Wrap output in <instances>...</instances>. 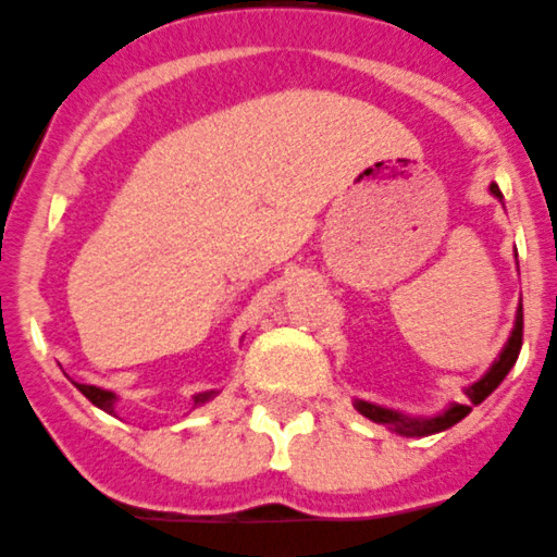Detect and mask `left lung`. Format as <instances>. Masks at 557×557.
<instances>
[{
    "label": "left lung",
    "instance_id": "8db88e82",
    "mask_svg": "<svg viewBox=\"0 0 557 557\" xmlns=\"http://www.w3.org/2000/svg\"><path fill=\"white\" fill-rule=\"evenodd\" d=\"M488 191L494 194L499 202H503V191L497 188V183H491ZM522 324H524L522 322V302H519V308H516L513 330H510L508 341H505V347L499 349V355L494 358V363L488 366V372H485L478 383L466 385L463 403H449L447 408L441 410V413H433V416H410V413H403V410L366 403V399H355V410H358V413H363L366 419H372V422L385 424V428L394 430V433L405 435V438H424V435L449 430L453 424H458L460 419H466V416L472 413L474 405L483 403L491 391L497 388V385L508 377V372L513 369L516 358H519V349H522Z\"/></svg>",
    "mask_w": 557,
    "mask_h": 557
}]
</instances>
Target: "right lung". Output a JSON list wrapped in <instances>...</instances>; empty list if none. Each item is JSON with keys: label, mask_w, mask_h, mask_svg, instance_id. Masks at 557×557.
Returning <instances> with one entry per match:
<instances>
[{"label": "right lung", "mask_w": 557, "mask_h": 557, "mask_svg": "<svg viewBox=\"0 0 557 557\" xmlns=\"http://www.w3.org/2000/svg\"><path fill=\"white\" fill-rule=\"evenodd\" d=\"M77 388L83 391L85 397L91 399V403L97 405L99 410H104V413H110V416H116V403H119L116 391L99 388V385H85V383H77ZM216 394H219V391H199V394H194V408L210 403V399L216 397Z\"/></svg>", "instance_id": "1"}]
</instances>
